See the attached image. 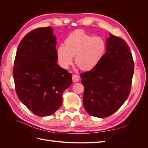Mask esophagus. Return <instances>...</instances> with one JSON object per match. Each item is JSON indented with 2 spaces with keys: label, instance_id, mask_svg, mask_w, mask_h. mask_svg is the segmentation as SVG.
I'll use <instances>...</instances> for the list:
<instances>
[{
  "label": "esophagus",
  "instance_id": "1",
  "mask_svg": "<svg viewBox=\"0 0 148 148\" xmlns=\"http://www.w3.org/2000/svg\"><path fill=\"white\" fill-rule=\"evenodd\" d=\"M72 80L73 82H78L79 80V77L78 75H73L72 76Z\"/></svg>",
  "mask_w": 148,
  "mask_h": 148
}]
</instances>
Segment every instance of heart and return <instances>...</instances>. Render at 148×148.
<instances>
[{
	"label": "heart",
	"mask_w": 148,
	"mask_h": 148,
	"mask_svg": "<svg viewBox=\"0 0 148 148\" xmlns=\"http://www.w3.org/2000/svg\"><path fill=\"white\" fill-rule=\"evenodd\" d=\"M106 44L101 37L92 36L83 30H76L64 41V46L57 49V56L60 65L69 68L75 62L83 71L91 70L99 63L104 56Z\"/></svg>",
	"instance_id": "obj_1"
}]
</instances>
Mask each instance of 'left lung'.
Segmentation results:
<instances>
[{"label": "left lung", "mask_w": 148, "mask_h": 148, "mask_svg": "<svg viewBox=\"0 0 148 148\" xmlns=\"http://www.w3.org/2000/svg\"><path fill=\"white\" fill-rule=\"evenodd\" d=\"M109 35L106 52L99 63L80 75L84 109L90 115L99 118L112 115L127 99L134 72L133 57L127 42Z\"/></svg>", "instance_id": "obj_1"}]
</instances>
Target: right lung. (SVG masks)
I'll return each mask as SVG.
<instances>
[{"mask_svg":"<svg viewBox=\"0 0 148 148\" xmlns=\"http://www.w3.org/2000/svg\"><path fill=\"white\" fill-rule=\"evenodd\" d=\"M56 37L51 27L36 28L21 39L13 69L16 95L33 114H53L62 104V95L72 75L57 64Z\"/></svg>","mask_w":148,"mask_h":148,"instance_id":"obj_1","label":"right lung"}]
</instances>
